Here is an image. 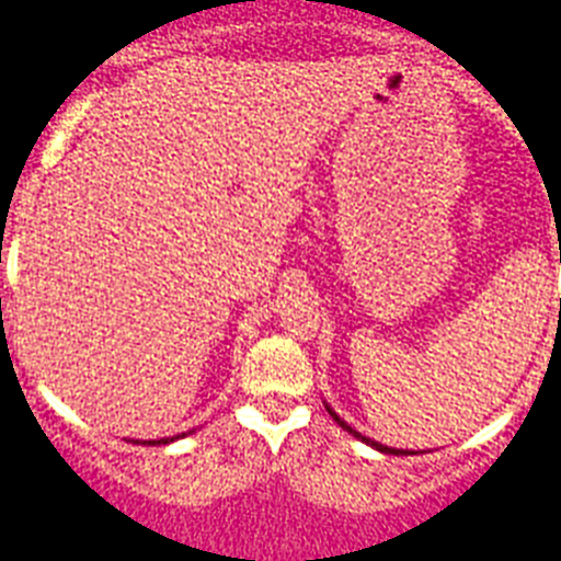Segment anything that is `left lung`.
<instances>
[{
  "label": "left lung",
  "instance_id": "left-lung-1",
  "mask_svg": "<svg viewBox=\"0 0 561 561\" xmlns=\"http://www.w3.org/2000/svg\"><path fill=\"white\" fill-rule=\"evenodd\" d=\"M328 412H331V409H328ZM331 417H334V421L340 423V426H343V430H348V432H352V435H357V438H363V435H359V432H354L352 426H348V423H345V421H340V417H336V412H331ZM363 440H366V444H371V446H375V449H380V453H394V455H400L398 449H389V446H383V444H375V440H368V438H363Z\"/></svg>",
  "mask_w": 561,
  "mask_h": 561
}]
</instances>
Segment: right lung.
I'll return each mask as SVG.
<instances>
[{
	"label": "right lung",
	"mask_w": 561,
	"mask_h": 561,
	"mask_svg": "<svg viewBox=\"0 0 561 561\" xmlns=\"http://www.w3.org/2000/svg\"><path fill=\"white\" fill-rule=\"evenodd\" d=\"M172 440H175V438H172ZM152 444H154V440H152ZM158 444H161V440H158ZM163 444H167V440H163Z\"/></svg>",
	"instance_id": "1"
}]
</instances>
